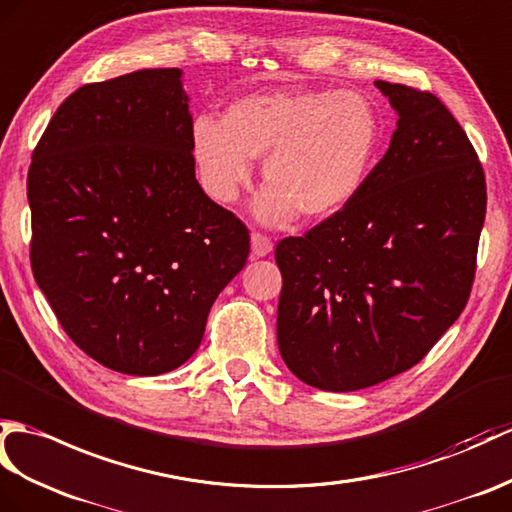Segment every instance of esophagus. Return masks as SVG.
<instances>
[{"mask_svg":"<svg viewBox=\"0 0 512 512\" xmlns=\"http://www.w3.org/2000/svg\"><path fill=\"white\" fill-rule=\"evenodd\" d=\"M251 248H253V255L255 257H266L272 251V240H270L268 235H264V233L253 231V235H251Z\"/></svg>","mask_w":512,"mask_h":512,"instance_id":"34e87169","label":"esophagus"}]
</instances>
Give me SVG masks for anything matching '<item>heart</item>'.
Listing matches in <instances>:
<instances>
[{
	"mask_svg": "<svg viewBox=\"0 0 512 512\" xmlns=\"http://www.w3.org/2000/svg\"><path fill=\"white\" fill-rule=\"evenodd\" d=\"M373 102L353 89L251 93L229 104L222 120L200 115L192 150L202 185L229 205L251 183L255 157H266L270 183L257 218L283 224L296 213L329 218L358 196L379 148Z\"/></svg>",
	"mask_w": 512,
	"mask_h": 512,
	"instance_id": "1",
	"label": "heart"
}]
</instances>
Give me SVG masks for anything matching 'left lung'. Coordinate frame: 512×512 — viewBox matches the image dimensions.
I'll use <instances>...</instances> for the list:
<instances>
[{
  "label": "left lung",
  "mask_w": 512,
  "mask_h": 512,
  "mask_svg": "<svg viewBox=\"0 0 512 512\" xmlns=\"http://www.w3.org/2000/svg\"><path fill=\"white\" fill-rule=\"evenodd\" d=\"M375 85L399 115L390 148L347 207L275 251L281 358L331 392L408 371L456 323L486 216L482 163L447 106Z\"/></svg>",
  "instance_id": "left-lung-1"
}]
</instances>
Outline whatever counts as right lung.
I'll list each match as a JSON object with an SVG mask.
<instances>
[{
  "mask_svg": "<svg viewBox=\"0 0 512 512\" xmlns=\"http://www.w3.org/2000/svg\"><path fill=\"white\" fill-rule=\"evenodd\" d=\"M181 74L139 69L76 89L28 170L34 279L76 347L126 375L192 358L251 253L246 224L196 181Z\"/></svg>",
  "mask_w": 512,
  "mask_h": 512,
  "instance_id": "right-lung-1",
  "label": "right lung"
}]
</instances>
